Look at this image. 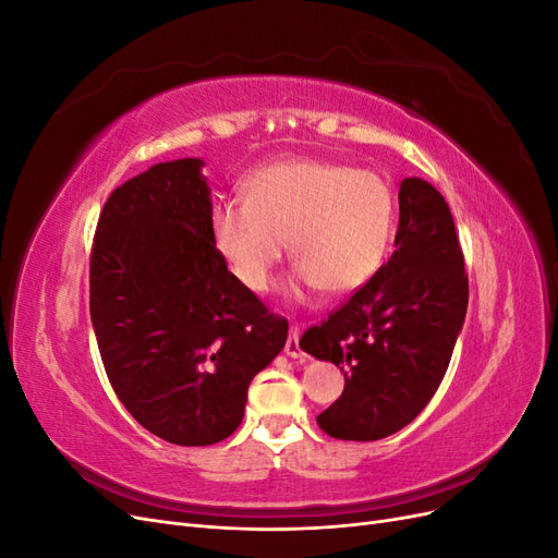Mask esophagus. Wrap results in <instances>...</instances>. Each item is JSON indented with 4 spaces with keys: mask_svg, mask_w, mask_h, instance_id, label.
I'll use <instances>...</instances> for the list:
<instances>
[{
    "mask_svg": "<svg viewBox=\"0 0 558 558\" xmlns=\"http://www.w3.org/2000/svg\"><path fill=\"white\" fill-rule=\"evenodd\" d=\"M286 356L291 359H302V349H300V328L298 326H291V332H289V340H286Z\"/></svg>",
    "mask_w": 558,
    "mask_h": 558,
    "instance_id": "34e87169",
    "label": "esophagus"
}]
</instances>
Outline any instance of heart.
<instances>
[{
  "instance_id": "1",
  "label": "heart",
  "mask_w": 558,
  "mask_h": 558,
  "mask_svg": "<svg viewBox=\"0 0 558 558\" xmlns=\"http://www.w3.org/2000/svg\"><path fill=\"white\" fill-rule=\"evenodd\" d=\"M244 197H218L209 211L216 251L253 293H265L289 242L298 260L291 295L320 286L356 291L373 279L393 242L396 197L384 177L342 162H269L244 181Z\"/></svg>"
}]
</instances>
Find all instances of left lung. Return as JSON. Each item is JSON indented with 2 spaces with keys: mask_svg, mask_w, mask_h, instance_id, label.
<instances>
[{
  "mask_svg": "<svg viewBox=\"0 0 558 558\" xmlns=\"http://www.w3.org/2000/svg\"><path fill=\"white\" fill-rule=\"evenodd\" d=\"M396 251L363 289L302 335V351L344 373V391L316 416L337 440L373 442L414 421L440 386L468 312L463 251L445 197L400 181Z\"/></svg>",
  "mask_w": 558,
  "mask_h": 558,
  "instance_id": "1",
  "label": "left lung"
}]
</instances>
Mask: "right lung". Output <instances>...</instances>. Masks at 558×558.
I'll list each match as a JSON object with an SVG mask.
<instances>
[{"mask_svg": "<svg viewBox=\"0 0 558 558\" xmlns=\"http://www.w3.org/2000/svg\"><path fill=\"white\" fill-rule=\"evenodd\" d=\"M205 160L158 162L116 189L90 258V318L107 377L140 424L181 447L226 440L289 320L234 277L209 232Z\"/></svg>", "mask_w": 558, "mask_h": 558, "instance_id": "right-lung-1", "label": "right lung"}]
</instances>
